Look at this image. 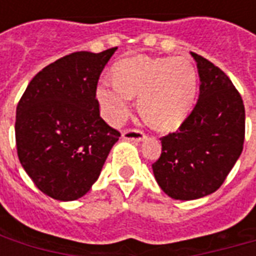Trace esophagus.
<instances>
[{"mask_svg":"<svg viewBox=\"0 0 256 256\" xmlns=\"http://www.w3.org/2000/svg\"><path fill=\"white\" fill-rule=\"evenodd\" d=\"M122 137L124 140H133V141H141L145 138V134L141 130L137 128H128L122 133Z\"/></svg>","mask_w":256,"mask_h":256,"instance_id":"1","label":"esophagus"}]
</instances>
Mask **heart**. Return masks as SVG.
<instances>
[{
    "label": "heart",
    "instance_id": "1",
    "mask_svg": "<svg viewBox=\"0 0 256 256\" xmlns=\"http://www.w3.org/2000/svg\"><path fill=\"white\" fill-rule=\"evenodd\" d=\"M198 88V74L185 56L132 58L115 68V82L102 79L97 86L101 111L111 123L130 112L132 96L140 94V111L159 130H174L188 116Z\"/></svg>",
    "mask_w": 256,
    "mask_h": 256
}]
</instances>
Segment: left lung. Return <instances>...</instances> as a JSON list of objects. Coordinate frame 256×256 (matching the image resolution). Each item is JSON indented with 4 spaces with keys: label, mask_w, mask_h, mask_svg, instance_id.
Instances as JSON below:
<instances>
[{
    "label": "left lung",
    "mask_w": 256,
    "mask_h": 256,
    "mask_svg": "<svg viewBox=\"0 0 256 256\" xmlns=\"http://www.w3.org/2000/svg\"><path fill=\"white\" fill-rule=\"evenodd\" d=\"M200 94L177 132L162 137L160 158L152 164L163 192L193 200L215 192L242 155L246 136L242 98L220 68L192 52Z\"/></svg>",
    "instance_id": "1"
}]
</instances>
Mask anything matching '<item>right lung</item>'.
Wrapping results in <instances>:
<instances>
[{
	"label": "right lung",
	"instance_id": "add662e5",
	"mask_svg": "<svg viewBox=\"0 0 256 256\" xmlns=\"http://www.w3.org/2000/svg\"><path fill=\"white\" fill-rule=\"evenodd\" d=\"M118 48L75 52L36 74L16 108L22 166L48 196L71 202L89 192L120 133L100 116L96 90Z\"/></svg>",
	"mask_w": 256,
	"mask_h": 256
}]
</instances>
